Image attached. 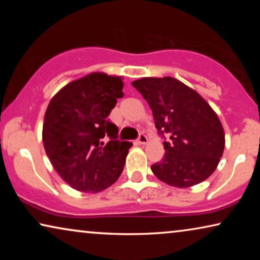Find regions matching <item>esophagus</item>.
<instances>
[{
  "label": "esophagus",
  "instance_id": "obj_1",
  "mask_svg": "<svg viewBox=\"0 0 260 260\" xmlns=\"http://www.w3.org/2000/svg\"><path fill=\"white\" fill-rule=\"evenodd\" d=\"M137 142L140 144H145L148 142V137L145 136V134H143V133H141L140 134V136H138V138H137Z\"/></svg>",
  "mask_w": 260,
  "mask_h": 260
}]
</instances>
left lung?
Returning <instances> with one entry per match:
<instances>
[{
	"label": "left lung",
	"instance_id": "1",
	"mask_svg": "<svg viewBox=\"0 0 260 260\" xmlns=\"http://www.w3.org/2000/svg\"><path fill=\"white\" fill-rule=\"evenodd\" d=\"M133 86L148 102L158 135L165 138L166 155L151 166L156 177L179 188L208 179L222 156L225 134L207 102L172 77L143 78Z\"/></svg>",
	"mask_w": 260,
	"mask_h": 260
}]
</instances>
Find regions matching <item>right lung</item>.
Wrapping results in <instances>:
<instances>
[{
  "mask_svg": "<svg viewBox=\"0 0 260 260\" xmlns=\"http://www.w3.org/2000/svg\"><path fill=\"white\" fill-rule=\"evenodd\" d=\"M119 77L91 73L61 88L45 113L46 154L63 181L84 193H98L118 180L133 143L120 142L108 119L123 97Z\"/></svg>",
  "mask_w": 260,
  "mask_h": 260,
  "instance_id": "right-lung-1",
  "label": "right lung"
}]
</instances>
